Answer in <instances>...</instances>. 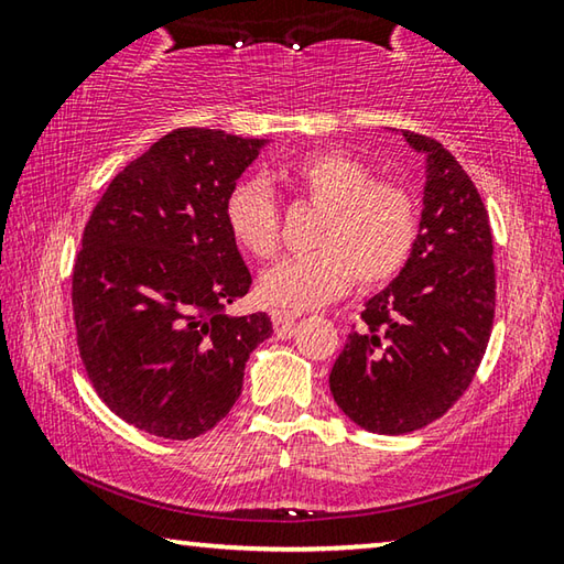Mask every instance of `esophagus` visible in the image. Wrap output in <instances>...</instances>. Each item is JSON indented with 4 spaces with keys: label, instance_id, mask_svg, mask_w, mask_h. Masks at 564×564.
Returning <instances> with one entry per match:
<instances>
[{
    "label": "esophagus",
    "instance_id": "obj_1",
    "mask_svg": "<svg viewBox=\"0 0 564 564\" xmlns=\"http://www.w3.org/2000/svg\"><path fill=\"white\" fill-rule=\"evenodd\" d=\"M271 318H273V326H275V328H291L293 323L301 318V311L275 308V311H271Z\"/></svg>",
    "mask_w": 564,
    "mask_h": 564
}]
</instances>
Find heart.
Segmentation results:
<instances>
[{
	"mask_svg": "<svg viewBox=\"0 0 564 564\" xmlns=\"http://www.w3.org/2000/svg\"><path fill=\"white\" fill-rule=\"evenodd\" d=\"M295 196L321 208L311 246L316 251L289 256L261 273L265 303L316 305L338 299L352 279L360 289H378L395 279L413 259L420 238V206L400 181L373 178V169L346 151H308L275 171ZM226 228L253 259H271L281 241V214L259 178H243L228 191Z\"/></svg>",
	"mask_w": 564,
	"mask_h": 564,
	"instance_id": "obj_1",
	"label": "heart"
}]
</instances>
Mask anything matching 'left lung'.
I'll use <instances>...</instances> for the list:
<instances>
[{
	"mask_svg": "<svg viewBox=\"0 0 564 564\" xmlns=\"http://www.w3.org/2000/svg\"><path fill=\"white\" fill-rule=\"evenodd\" d=\"M403 137L427 161L417 246L366 303L330 370L338 408L378 435L413 433L445 415L470 388L495 321L488 208L443 144Z\"/></svg>",
	"mask_w": 564,
	"mask_h": 564,
	"instance_id": "left-lung-1",
	"label": "left lung"
}]
</instances>
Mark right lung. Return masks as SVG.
<instances>
[{"mask_svg": "<svg viewBox=\"0 0 564 564\" xmlns=\"http://www.w3.org/2000/svg\"><path fill=\"white\" fill-rule=\"evenodd\" d=\"M261 139L176 129L123 166L74 261L76 346L97 395L139 431L188 441L228 415L265 313L231 318L251 273L224 204Z\"/></svg>", "mask_w": 564, "mask_h": 564, "instance_id": "add662e5", "label": "right lung"}]
</instances>
